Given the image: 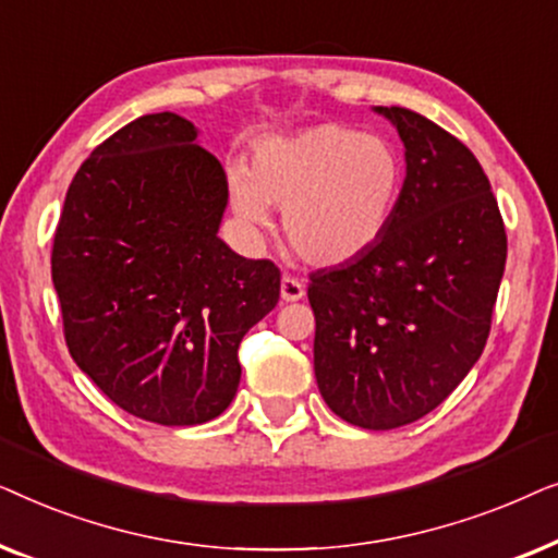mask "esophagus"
<instances>
[{
  "label": "esophagus",
  "mask_w": 558,
  "mask_h": 558,
  "mask_svg": "<svg viewBox=\"0 0 558 558\" xmlns=\"http://www.w3.org/2000/svg\"><path fill=\"white\" fill-rule=\"evenodd\" d=\"M302 296H304L302 279L292 277V274H284V277H281V300H284V302H300Z\"/></svg>",
  "instance_id": "34e87169"
}]
</instances>
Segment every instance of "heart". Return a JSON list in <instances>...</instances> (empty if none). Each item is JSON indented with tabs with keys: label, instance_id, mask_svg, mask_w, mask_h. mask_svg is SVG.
I'll return each instance as SVG.
<instances>
[{
	"label": "heart",
	"instance_id": "b5f03b06",
	"mask_svg": "<svg viewBox=\"0 0 558 558\" xmlns=\"http://www.w3.org/2000/svg\"><path fill=\"white\" fill-rule=\"evenodd\" d=\"M235 216L269 226V205L284 208V235L312 266L363 256L391 223L403 187L399 149L386 136L345 124H315L271 134L228 178Z\"/></svg>",
	"mask_w": 558,
	"mask_h": 558
}]
</instances>
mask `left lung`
I'll return each mask as SVG.
<instances>
[{
    "instance_id": "1",
    "label": "left lung",
    "mask_w": 558,
    "mask_h": 558,
    "mask_svg": "<svg viewBox=\"0 0 558 558\" xmlns=\"http://www.w3.org/2000/svg\"><path fill=\"white\" fill-rule=\"evenodd\" d=\"M386 113L407 147L399 205L373 248L310 274L319 393L384 432L437 409L490 335L508 235L475 155L422 113Z\"/></svg>"
}]
</instances>
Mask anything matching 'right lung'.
Segmentation results:
<instances>
[{
    "instance_id": "right-lung-1",
    "label": "right lung",
    "mask_w": 558,
    "mask_h": 558,
    "mask_svg": "<svg viewBox=\"0 0 558 558\" xmlns=\"http://www.w3.org/2000/svg\"><path fill=\"white\" fill-rule=\"evenodd\" d=\"M195 136L165 111L98 144L68 187L50 256L73 361L117 407L162 426L223 414L243 335L281 287L277 264L218 239L228 180Z\"/></svg>"
}]
</instances>
